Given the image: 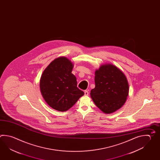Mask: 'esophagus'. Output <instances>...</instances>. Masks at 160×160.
I'll return each instance as SVG.
<instances>
[{
  "label": "esophagus",
  "instance_id": "1",
  "mask_svg": "<svg viewBox=\"0 0 160 160\" xmlns=\"http://www.w3.org/2000/svg\"><path fill=\"white\" fill-rule=\"evenodd\" d=\"M84 95L87 96L89 95V92H88V91H84Z\"/></svg>",
  "mask_w": 160,
  "mask_h": 160
}]
</instances>
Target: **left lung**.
Here are the masks:
<instances>
[{
  "label": "left lung",
  "instance_id": "1",
  "mask_svg": "<svg viewBox=\"0 0 160 160\" xmlns=\"http://www.w3.org/2000/svg\"><path fill=\"white\" fill-rule=\"evenodd\" d=\"M95 88L91 97L104 113H112L125 102L129 94V84L124 73L112 64L101 65L95 71Z\"/></svg>",
  "mask_w": 160,
  "mask_h": 160
}]
</instances>
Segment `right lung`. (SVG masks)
I'll return each instance as SVG.
<instances>
[{
    "label": "right lung",
    "mask_w": 160,
    "mask_h": 160,
    "mask_svg": "<svg viewBox=\"0 0 160 160\" xmlns=\"http://www.w3.org/2000/svg\"><path fill=\"white\" fill-rule=\"evenodd\" d=\"M73 68V63L68 58L59 57L48 65L41 76L40 89L42 97L57 111L68 110L84 94L77 87Z\"/></svg>",
    "instance_id": "1"
}]
</instances>
